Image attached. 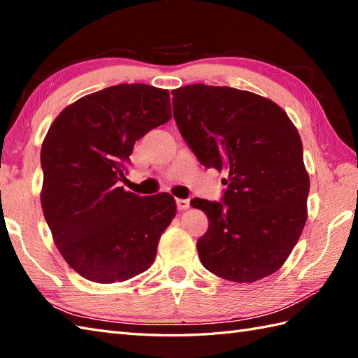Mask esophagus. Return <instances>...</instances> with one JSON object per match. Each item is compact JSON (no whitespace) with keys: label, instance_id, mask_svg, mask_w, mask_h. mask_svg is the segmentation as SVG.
<instances>
[{"label":"esophagus","instance_id":"34e87169","mask_svg":"<svg viewBox=\"0 0 358 358\" xmlns=\"http://www.w3.org/2000/svg\"><path fill=\"white\" fill-rule=\"evenodd\" d=\"M189 206H190L189 199L177 198V207H178V210H186V209H189Z\"/></svg>","mask_w":358,"mask_h":358}]
</instances>
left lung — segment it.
<instances>
[{
	"label": "left lung",
	"mask_w": 358,
	"mask_h": 358,
	"mask_svg": "<svg viewBox=\"0 0 358 358\" xmlns=\"http://www.w3.org/2000/svg\"><path fill=\"white\" fill-rule=\"evenodd\" d=\"M182 138L207 169L227 171L222 201L194 198L209 218L199 261L231 282L278 271L306 222L310 177L302 140L279 105L250 91L204 84L172 90Z\"/></svg>",
	"instance_id": "1"
}]
</instances>
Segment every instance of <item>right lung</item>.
<instances>
[{"label": "right lung", "instance_id": "obj_1", "mask_svg": "<svg viewBox=\"0 0 358 358\" xmlns=\"http://www.w3.org/2000/svg\"><path fill=\"white\" fill-rule=\"evenodd\" d=\"M171 113L168 90L120 84L80 97L48 128L41 204L57 250L82 278L113 284L152 265L176 199L140 196L120 181L136 141Z\"/></svg>", "mask_w": 358, "mask_h": 358}]
</instances>
